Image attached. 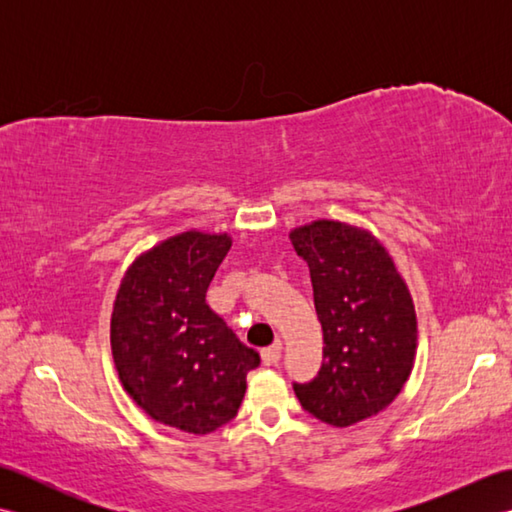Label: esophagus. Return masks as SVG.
Masks as SVG:
<instances>
[{"mask_svg":"<svg viewBox=\"0 0 512 512\" xmlns=\"http://www.w3.org/2000/svg\"><path fill=\"white\" fill-rule=\"evenodd\" d=\"M279 356H281V341H277V343H273L270 347H264L262 350V361H264V365H277V361H279Z\"/></svg>","mask_w":512,"mask_h":512,"instance_id":"obj_1","label":"esophagus"}]
</instances>
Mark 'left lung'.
<instances>
[{"mask_svg":"<svg viewBox=\"0 0 512 512\" xmlns=\"http://www.w3.org/2000/svg\"><path fill=\"white\" fill-rule=\"evenodd\" d=\"M308 264L323 328V363L295 394L310 416L350 427L391 405L407 383L418 325L407 284L363 228L317 220L290 233Z\"/></svg>","mask_w":512,"mask_h":512,"instance_id":"obj_1","label":"left lung"}]
</instances>
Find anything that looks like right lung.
Masks as SVG:
<instances>
[{"instance_id": "add662e5", "label": "right lung", "mask_w": 512, "mask_h": 512, "mask_svg": "<svg viewBox=\"0 0 512 512\" xmlns=\"http://www.w3.org/2000/svg\"><path fill=\"white\" fill-rule=\"evenodd\" d=\"M228 235L187 231L140 255L112 312L118 378L151 418L204 436L235 418L259 354L206 303Z\"/></svg>"}]
</instances>
